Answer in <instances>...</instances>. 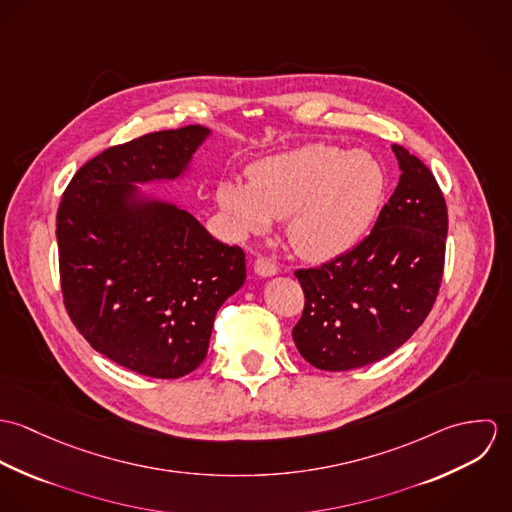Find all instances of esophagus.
Returning <instances> with one entry per match:
<instances>
[{
    "mask_svg": "<svg viewBox=\"0 0 512 512\" xmlns=\"http://www.w3.org/2000/svg\"><path fill=\"white\" fill-rule=\"evenodd\" d=\"M254 274L256 276H260V278H272V276H276L278 274V268H276V264L274 262H270L268 258H256V262H254Z\"/></svg>",
    "mask_w": 512,
    "mask_h": 512,
    "instance_id": "1",
    "label": "esophagus"
}]
</instances>
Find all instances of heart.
I'll use <instances>...</instances> for the list:
<instances>
[{"mask_svg": "<svg viewBox=\"0 0 512 512\" xmlns=\"http://www.w3.org/2000/svg\"><path fill=\"white\" fill-rule=\"evenodd\" d=\"M384 197L380 163L365 151L309 144L254 163L248 183L220 181L215 201L238 236L288 219L293 250L313 262L349 252L372 226Z\"/></svg>", "mask_w": 512, "mask_h": 512, "instance_id": "obj_1", "label": "heart"}]
</instances>
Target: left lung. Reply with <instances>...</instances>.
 I'll return each mask as SVG.
<instances>
[{
    "mask_svg": "<svg viewBox=\"0 0 512 512\" xmlns=\"http://www.w3.org/2000/svg\"><path fill=\"white\" fill-rule=\"evenodd\" d=\"M400 179L372 232L347 254L297 270L305 293L292 337L299 355L321 370L372 365L424 323L443 274L447 209L432 171L392 146Z\"/></svg>",
    "mask_w": 512,
    "mask_h": 512,
    "instance_id": "8db88e82",
    "label": "left lung"
}]
</instances>
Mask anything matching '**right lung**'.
<instances>
[{
  "mask_svg": "<svg viewBox=\"0 0 512 512\" xmlns=\"http://www.w3.org/2000/svg\"><path fill=\"white\" fill-rule=\"evenodd\" d=\"M213 136L153 132L84 163L57 213L61 286L94 351L151 378L201 365L220 305L246 280L244 252L142 185L185 179Z\"/></svg>",
  "mask_w": 512,
  "mask_h": 512,
  "instance_id": "1",
  "label": "right lung"
}]
</instances>
